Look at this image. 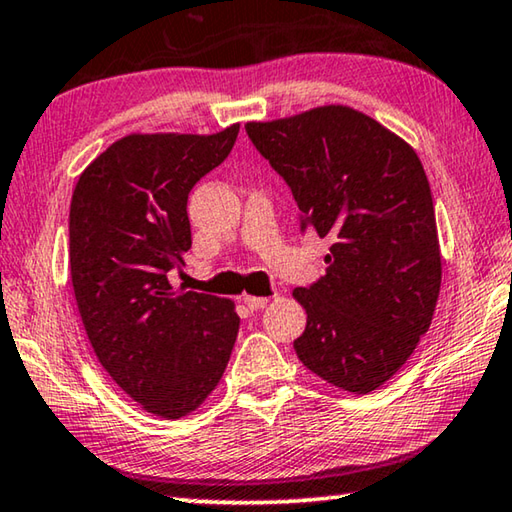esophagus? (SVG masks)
I'll return each instance as SVG.
<instances>
[{
    "mask_svg": "<svg viewBox=\"0 0 512 512\" xmlns=\"http://www.w3.org/2000/svg\"><path fill=\"white\" fill-rule=\"evenodd\" d=\"M268 300H271V298H257V296H246V298H244L248 309H253V311L264 309V307L268 305Z\"/></svg>",
    "mask_w": 512,
    "mask_h": 512,
    "instance_id": "34e87169",
    "label": "esophagus"
}]
</instances>
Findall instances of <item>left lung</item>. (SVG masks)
I'll return each mask as SVG.
<instances>
[{"label":"left lung","instance_id":"8db88e82","mask_svg":"<svg viewBox=\"0 0 512 512\" xmlns=\"http://www.w3.org/2000/svg\"><path fill=\"white\" fill-rule=\"evenodd\" d=\"M255 149L300 207V230L329 237L327 271L293 291L307 327L298 359L327 384L370 393L427 332L440 293V246L427 173L395 133L348 106L250 121Z\"/></svg>","mask_w":512,"mask_h":512}]
</instances>
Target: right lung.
Here are the masks:
<instances>
[{"label": "right lung", "instance_id": "1", "mask_svg": "<svg viewBox=\"0 0 512 512\" xmlns=\"http://www.w3.org/2000/svg\"><path fill=\"white\" fill-rule=\"evenodd\" d=\"M214 135H128L76 183L69 268L94 354L121 391L160 418L196 411L219 384L239 332L230 300L173 289L192 248L187 198L237 142Z\"/></svg>", "mask_w": 512, "mask_h": 512}]
</instances>
